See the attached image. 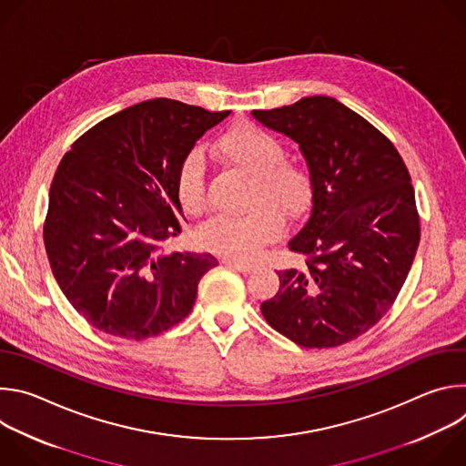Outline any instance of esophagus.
Instances as JSON below:
<instances>
[{
  "label": "esophagus",
  "mask_w": 466,
  "mask_h": 466,
  "mask_svg": "<svg viewBox=\"0 0 466 466\" xmlns=\"http://www.w3.org/2000/svg\"><path fill=\"white\" fill-rule=\"evenodd\" d=\"M225 263L228 265V268L243 273V275H248L254 271V265L252 263H245V261H239V259H225Z\"/></svg>",
  "instance_id": "1"
}]
</instances>
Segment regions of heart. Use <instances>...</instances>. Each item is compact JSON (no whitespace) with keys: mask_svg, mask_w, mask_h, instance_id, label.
Returning a JSON list of instances; mask_svg holds the SVG:
<instances>
[{"mask_svg":"<svg viewBox=\"0 0 466 466\" xmlns=\"http://www.w3.org/2000/svg\"><path fill=\"white\" fill-rule=\"evenodd\" d=\"M216 153L250 175L247 212L216 216L197 230L203 248L223 256L248 259L282 228V217L299 218L313 197V177L299 162L286 160L284 142L252 121L230 125L216 138ZM175 195L186 214L205 205V162L197 151L182 157L175 173Z\"/></svg>","mask_w":466,"mask_h":466,"instance_id":"obj_1","label":"heart"}]
</instances>
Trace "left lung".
I'll return each instance as SVG.
<instances>
[{"label":"left lung","instance_id":"1","mask_svg":"<svg viewBox=\"0 0 466 466\" xmlns=\"http://www.w3.org/2000/svg\"><path fill=\"white\" fill-rule=\"evenodd\" d=\"M252 116L293 138L313 177L309 216L288 243L306 263L279 271L261 313L304 349L345 345L389 311L411 269L420 219L410 171L385 135L334 97Z\"/></svg>","mask_w":466,"mask_h":466}]
</instances>
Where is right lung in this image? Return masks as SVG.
<instances>
[{"mask_svg": "<svg viewBox=\"0 0 466 466\" xmlns=\"http://www.w3.org/2000/svg\"><path fill=\"white\" fill-rule=\"evenodd\" d=\"M230 110L149 99L88 128L60 160L44 243L53 277L96 329L144 341L193 308L212 254L164 252L180 234L175 173L184 155Z\"/></svg>", "mask_w": 466, "mask_h": 466, "instance_id": "add662e5", "label": "right lung"}]
</instances>
